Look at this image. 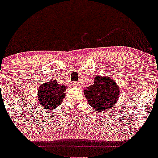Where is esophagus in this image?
I'll list each match as a JSON object with an SVG mask.
<instances>
[{
    "label": "esophagus",
    "instance_id": "34e87169",
    "mask_svg": "<svg viewBox=\"0 0 158 158\" xmlns=\"http://www.w3.org/2000/svg\"><path fill=\"white\" fill-rule=\"evenodd\" d=\"M72 85H73L74 87H79V84H78L77 82H76V81H73V82L72 83Z\"/></svg>",
    "mask_w": 158,
    "mask_h": 158
}]
</instances>
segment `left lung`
<instances>
[{
	"mask_svg": "<svg viewBox=\"0 0 158 158\" xmlns=\"http://www.w3.org/2000/svg\"><path fill=\"white\" fill-rule=\"evenodd\" d=\"M88 104L97 111L111 108L119 98L118 85L109 77L99 76L94 79V84L84 91Z\"/></svg>",
	"mask_w": 158,
	"mask_h": 158,
	"instance_id": "obj_1",
	"label": "left lung"
}]
</instances>
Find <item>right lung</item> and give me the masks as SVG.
<instances>
[{
	"label": "right lung",
	"mask_w": 158,
	"mask_h": 158,
	"mask_svg": "<svg viewBox=\"0 0 158 158\" xmlns=\"http://www.w3.org/2000/svg\"><path fill=\"white\" fill-rule=\"evenodd\" d=\"M67 87L60 85L56 80L41 85L39 88L38 99L43 108L51 110L60 106L62 99L65 97V90Z\"/></svg>",
	"instance_id": "add662e5"
}]
</instances>
